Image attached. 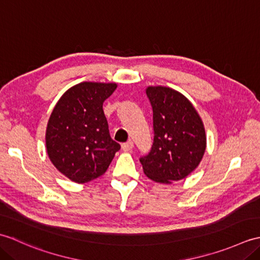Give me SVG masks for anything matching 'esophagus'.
I'll list each match as a JSON object with an SVG mask.
<instances>
[{"instance_id":"34e87169","label":"esophagus","mask_w":260,"mask_h":260,"mask_svg":"<svg viewBox=\"0 0 260 260\" xmlns=\"http://www.w3.org/2000/svg\"><path fill=\"white\" fill-rule=\"evenodd\" d=\"M133 147H134V143L132 141L126 142V143H124L123 145H121V148H123V151H125V152L132 151V148H133Z\"/></svg>"}]
</instances>
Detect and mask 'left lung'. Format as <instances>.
<instances>
[{
	"instance_id": "left-lung-1",
	"label": "left lung",
	"mask_w": 260,
	"mask_h": 260,
	"mask_svg": "<svg viewBox=\"0 0 260 260\" xmlns=\"http://www.w3.org/2000/svg\"><path fill=\"white\" fill-rule=\"evenodd\" d=\"M154 139L150 153L140 158L143 171L158 183L186 178L200 164L207 146L202 120L189 99L172 88L150 86Z\"/></svg>"
}]
</instances>
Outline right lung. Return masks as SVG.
Masks as SVG:
<instances>
[{
    "label": "right lung",
    "mask_w": 260,
    "mask_h": 260,
    "mask_svg": "<svg viewBox=\"0 0 260 260\" xmlns=\"http://www.w3.org/2000/svg\"><path fill=\"white\" fill-rule=\"evenodd\" d=\"M117 85L84 81L66 91L48 121L46 145L56 169L76 183L106 172L120 145L112 140L103 104Z\"/></svg>",
    "instance_id": "obj_1"
}]
</instances>
